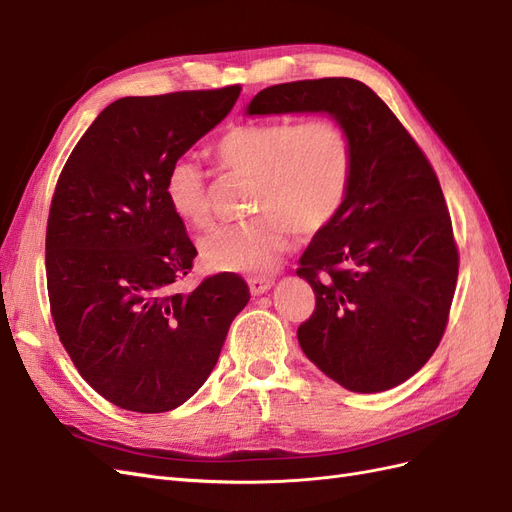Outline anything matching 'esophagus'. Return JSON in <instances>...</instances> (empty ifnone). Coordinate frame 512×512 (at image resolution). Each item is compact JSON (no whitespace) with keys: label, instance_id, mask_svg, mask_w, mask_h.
<instances>
[{"label":"esophagus","instance_id":"34e87169","mask_svg":"<svg viewBox=\"0 0 512 512\" xmlns=\"http://www.w3.org/2000/svg\"><path fill=\"white\" fill-rule=\"evenodd\" d=\"M247 284H250V292L254 294V297H258V294H265L267 290H271L273 280L271 277H250Z\"/></svg>","mask_w":512,"mask_h":512}]
</instances>
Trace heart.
I'll return each instance as SVG.
<instances>
[{"instance_id": "1", "label": "heart", "mask_w": 512, "mask_h": 512, "mask_svg": "<svg viewBox=\"0 0 512 512\" xmlns=\"http://www.w3.org/2000/svg\"><path fill=\"white\" fill-rule=\"evenodd\" d=\"M213 156L222 168L254 177L252 207L260 213L213 230L200 241V256L211 271H271L294 230L314 235L331 224L352 175L350 138L327 117L239 123L215 141ZM164 198L188 226L211 224L207 181L196 162L181 158L170 164Z\"/></svg>"}]
</instances>
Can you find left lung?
Masks as SVG:
<instances>
[{
	"mask_svg": "<svg viewBox=\"0 0 512 512\" xmlns=\"http://www.w3.org/2000/svg\"><path fill=\"white\" fill-rule=\"evenodd\" d=\"M245 113H329L346 130L348 194L299 260L316 309L297 337L307 359L348 391L406 382L440 344L459 273L451 215L425 153L354 79L273 85Z\"/></svg>",
	"mask_w": 512,
	"mask_h": 512,
	"instance_id": "1",
	"label": "left lung"
}]
</instances>
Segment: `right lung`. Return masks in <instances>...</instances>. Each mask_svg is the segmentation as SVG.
<instances>
[{"instance_id":"add662e5","label":"right lung","mask_w":512,"mask_h":512,"mask_svg":"<svg viewBox=\"0 0 512 512\" xmlns=\"http://www.w3.org/2000/svg\"><path fill=\"white\" fill-rule=\"evenodd\" d=\"M239 85L108 104L61 170L46 224L57 335L111 404L168 412L205 384L250 301L235 273L177 284L196 247L164 198L168 168L230 113Z\"/></svg>"}]
</instances>
